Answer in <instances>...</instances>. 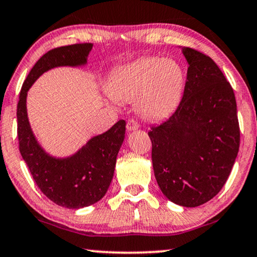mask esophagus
Instances as JSON below:
<instances>
[{
  "label": "esophagus",
  "mask_w": 257,
  "mask_h": 257,
  "mask_svg": "<svg viewBox=\"0 0 257 257\" xmlns=\"http://www.w3.org/2000/svg\"><path fill=\"white\" fill-rule=\"evenodd\" d=\"M126 128H127L128 131H136V130L139 128V124H138V121L135 119H130L127 121V124H126Z\"/></svg>",
  "instance_id": "34e87169"
}]
</instances>
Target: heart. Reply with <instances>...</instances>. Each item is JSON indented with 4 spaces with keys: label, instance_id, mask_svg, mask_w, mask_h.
I'll list each match as a JSON object with an SVG mask.
<instances>
[{
    "label": "heart",
    "instance_id": "heart-1",
    "mask_svg": "<svg viewBox=\"0 0 257 257\" xmlns=\"http://www.w3.org/2000/svg\"><path fill=\"white\" fill-rule=\"evenodd\" d=\"M184 83V69L176 60L144 57L114 70L106 89L117 101H137V109L144 118L159 120L177 105Z\"/></svg>",
    "mask_w": 257,
    "mask_h": 257
}]
</instances>
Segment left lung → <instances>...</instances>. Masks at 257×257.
<instances>
[{"mask_svg": "<svg viewBox=\"0 0 257 257\" xmlns=\"http://www.w3.org/2000/svg\"><path fill=\"white\" fill-rule=\"evenodd\" d=\"M188 61L177 109L148 132L154 175L163 195L177 205L209 202L227 181L240 146L232 87L210 57L182 48Z\"/></svg>", "mask_w": 257, "mask_h": 257, "instance_id": "left-lung-1", "label": "left lung"}]
</instances>
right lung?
<instances>
[{
	"mask_svg": "<svg viewBox=\"0 0 257 257\" xmlns=\"http://www.w3.org/2000/svg\"><path fill=\"white\" fill-rule=\"evenodd\" d=\"M92 44H74L48 51L24 81L17 105V135L22 158L36 184L48 199L67 209H82L101 200L112 181L117 155L125 138L120 119L102 135L87 141L75 153L57 158L44 150L30 125L28 91L39 76L57 67L85 66Z\"/></svg>",
	"mask_w": 257,
	"mask_h": 257,
	"instance_id": "add662e5",
	"label": "right lung"
}]
</instances>
